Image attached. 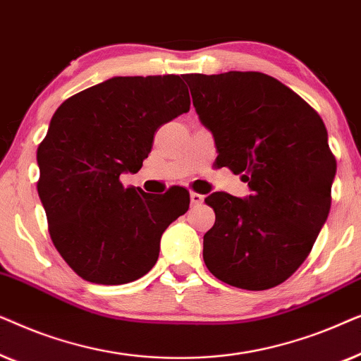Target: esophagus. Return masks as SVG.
Masks as SVG:
<instances>
[{"label": "esophagus", "mask_w": 361, "mask_h": 361, "mask_svg": "<svg viewBox=\"0 0 361 361\" xmlns=\"http://www.w3.org/2000/svg\"><path fill=\"white\" fill-rule=\"evenodd\" d=\"M190 202L192 205H200L204 202V195L197 194V192H190Z\"/></svg>", "instance_id": "esophagus-1"}]
</instances>
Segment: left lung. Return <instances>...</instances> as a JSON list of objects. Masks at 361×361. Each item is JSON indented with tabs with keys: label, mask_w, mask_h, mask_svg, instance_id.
Returning a JSON list of instances; mask_svg holds the SVG:
<instances>
[{
	"label": "left lung",
	"mask_w": 361,
	"mask_h": 361,
	"mask_svg": "<svg viewBox=\"0 0 361 361\" xmlns=\"http://www.w3.org/2000/svg\"><path fill=\"white\" fill-rule=\"evenodd\" d=\"M184 80L216 166L248 182L246 199L214 192L204 261L215 278L248 290L284 283L307 258L330 212L337 162L322 118L261 72L190 73Z\"/></svg>",
	"instance_id": "left-lung-1"
}]
</instances>
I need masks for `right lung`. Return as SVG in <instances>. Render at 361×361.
Segmentation results:
<instances>
[{
	"mask_svg": "<svg viewBox=\"0 0 361 361\" xmlns=\"http://www.w3.org/2000/svg\"><path fill=\"white\" fill-rule=\"evenodd\" d=\"M190 110L184 77H113L67 98L37 147V192L52 243L82 279L118 286L149 273L164 230L189 210V192L125 187L154 133Z\"/></svg>",
	"mask_w": 361,
	"mask_h": 361,
	"instance_id": "add662e5",
	"label": "right lung"
}]
</instances>
